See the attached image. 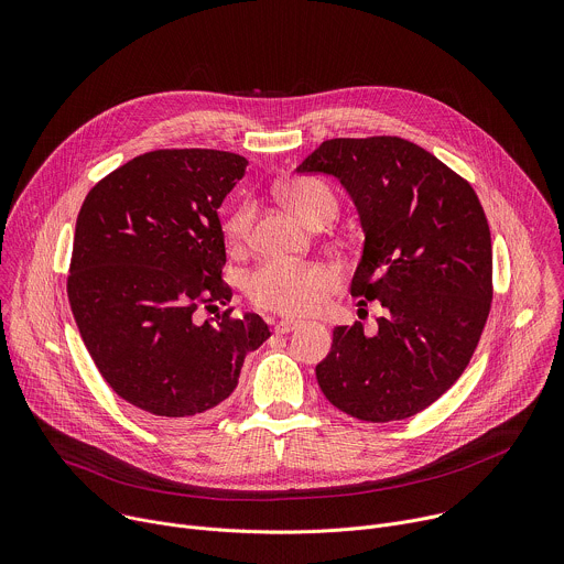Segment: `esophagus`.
Instances as JSON below:
<instances>
[{"instance_id": "esophagus-1", "label": "esophagus", "mask_w": 564, "mask_h": 564, "mask_svg": "<svg viewBox=\"0 0 564 564\" xmlns=\"http://www.w3.org/2000/svg\"><path fill=\"white\" fill-rule=\"evenodd\" d=\"M299 326H301V321H294V318H283V321H279V324L274 326V333H276V335H288V333L296 330Z\"/></svg>"}]
</instances>
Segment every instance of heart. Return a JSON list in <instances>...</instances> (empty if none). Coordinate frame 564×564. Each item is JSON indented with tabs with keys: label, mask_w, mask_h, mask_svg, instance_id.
<instances>
[{
	"label": "heart",
	"mask_w": 564,
	"mask_h": 564,
	"mask_svg": "<svg viewBox=\"0 0 564 564\" xmlns=\"http://www.w3.org/2000/svg\"><path fill=\"white\" fill-rule=\"evenodd\" d=\"M283 203L307 225L330 223L339 212V200L330 187L316 181H290L281 189ZM252 225V207L240 205L227 218V236L234 240L246 238ZM333 272L318 265H296L285 261H268L248 279L252 301L265 310L281 314H310L324 303L333 288Z\"/></svg>",
	"instance_id": "obj_1"
}]
</instances>
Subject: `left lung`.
Here are the masks:
<instances>
[{
  "label": "left lung",
  "instance_id": "obj_1",
  "mask_svg": "<svg viewBox=\"0 0 564 564\" xmlns=\"http://www.w3.org/2000/svg\"><path fill=\"white\" fill-rule=\"evenodd\" d=\"M296 174L335 176L352 198L364 252L350 292L383 307L372 337L359 321L333 330L316 381L357 420L413 417L459 379L485 330L494 299L485 209L442 160L394 135L326 140Z\"/></svg>",
  "mask_w": 564,
  "mask_h": 564
}]
</instances>
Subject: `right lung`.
<instances>
[{
	"label": "right lung",
	"instance_id": "1",
	"mask_svg": "<svg viewBox=\"0 0 564 564\" xmlns=\"http://www.w3.org/2000/svg\"><path fill=\"white\" fill-rule=\"evenodd\" d=\"M246 167L229 151H149L102 178L77 214L66 283L77 330L105 381L170 424L209 417L270 337L254 312L194 321L198 303L231 299L218 207Z\"/></svg>",
	"mask_w": 564,
	"mask_h": 564
}]
</instances>
